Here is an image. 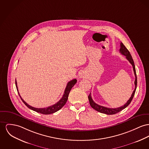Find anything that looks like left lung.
Wrapping results in <instances>:
<instances>
[{
	"mask_svg": "<svg viewBox=\"0 0 149 149\" xmlns=\"http://www.w3.org/2000/svg\"><path fill=\"white\" fill-rule=\"evenodd\" d=\"M120 52L126 56L127 59L129 61V63L132 64V65L133 66V70L134 71V73L135 75V81H134V84H135V89L134 90L130 98H129V100L127 101V102L123 106L120 107L118 108H115V109H111V108H107L106 107H103L102 106H100L97 104V103H95L93 100L91 98V93H90L89 95L88 96V98H89V100L90 104L91 106V107L93 109L98 111L100 113H105L107 115H113L115 113H117L119 112L120 111H122L123 109H125L129 104L130 103L131 101L132 100L133 98L135 92H136V88H137V76H136V68H135V65H134V61L132 59V57L129 52V51L128 49L125 47V46L123 45V43L122 42L120 43Z\"/></svg>",
	"mask_w": 149,
	"mask_h": 149,
	"instance_id": "obj_1",
	"label": "left lung"
}]
</instances>
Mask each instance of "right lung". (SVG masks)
<instances>
[{
    "label": "right lung",
    "instance_id": "right-lung-1",
    "mask_svg": "<svg viewBox=\"0 0 149 149\" xmlns=\"http://www.w3.org/2000/svg\"><path fill=\"white\" fill-rule=\"evenodd\" d=\"M76 82H77V79H72V80L70 81V82H68V83L67 85V86L65 88V89L64 94H63L62 98L60 99L59 101H58L56 103H55V104H54L52 106H49L48 107H46V108L38 109V108H35V107H33L32 106H30V105H29L27 103H26L21 97L20 94L19 93V91H18V88H17V86L16 80L15 81L16 89H17V90L18 91L19 95L21 99L22 100V101L24 102V103L30 109H32V110H33V111H34L37 112H38V113H42V114H45V115H49V114H51V113H55V112H57L58 111H59V109H61L65 105V104L66 103V102L68 100L70 91V90L72 89V87L76 84Z\"/></svg>",
    "mask_w": 149,
    "mask_h": 149
}]
</instances>
